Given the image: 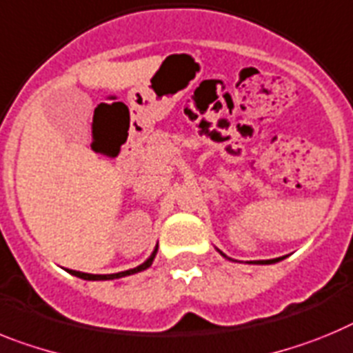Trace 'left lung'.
Masks as SVG:
<instances>
[{
	"instance_id": "left-lung-1",
	"label": "left lung",
	"mask_w": 353,
	"mask_h": 353,
	"mask_svg": "<svg viewBox=\"0 0 353 353\" xmlns=\"http://www.w3.org/2000/svg\"><path fill=\"white\" fill-rule=\"evenodd\" d=\"M222 254V252H220ZM223 257H228L225 256V254H222ZM228 259H231V257H228ZM281 259H284V257H277V259H266V261H254V263H257V265H272V263H277V261H281ZM252 263V261H250Z\"/></svg>"
}]
</instances>
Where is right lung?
Returning <instances> with one entry per match:
<instances>
[{"label":"right lung","instance_id":"1","mask_svg":"<svg viewBox=\"0 0 353 353\" xmlns=\"http://www.w3.org/2000/svg\"><path fill=\"white\" fill-rule=\"evenodd\" d=\"M156 252H158V247L154 249V252L151 254V257L147 259L145 263H142L140 266L137 268H131V270H125V272H119V274H110V275H92V274H83V272H76V270H67L69 274L76 275L79 279H85V281H110V279H119V277H125V275H131V274H137V272H142V270L149 268L152 265V259H154Z\"/></svg>","mask_w":353,"mask_h":353}]
</instances>
